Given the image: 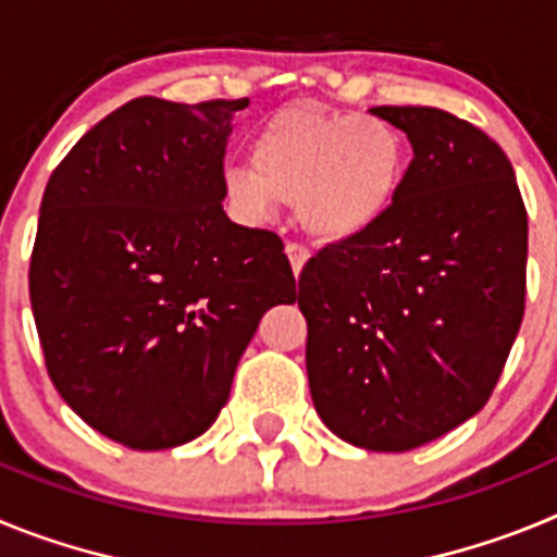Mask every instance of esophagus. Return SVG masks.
I'll use <instances>...</instances> for the list:
<instances>
[{"mask_svg": "<svg viewBox=\"0 0 557 557\" xmlns=\"http://www.w3.org/2000/svg\"><path fill=\"white\" fill-rule=\"evenodd\" d=\"M284 253H287L293 275L298 278V275H301V270L307 268V262H309V250L304 248V245H287V250H284Z\"/></svg>", "mask_w": 557, "mask_h": 557, "instance_id": "1", "label": "esophagus"}]
</instances>
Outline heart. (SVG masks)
<instances>
[{
    "instance_id": "heart-1",
    "label": "heart",
    "mask_w": 557,
    "mask_h": 557,
    "mask_svg": "<svg viewBox=\"0 0 557 557\" xmlns=\"http://www.w3.org/2000/svg\"><path fill=\"white\" fill-rule=\"evenodd\" d=\"M405 172V139L391 122L295 106L259 127L250 164L231 166L223 191L248 220H268L282 203H295L312 239L343 245L391 214Z\"/></svg>"
}]
</instances>
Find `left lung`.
<instances>
[{"label": "left lung", "instance_id": "left-lung-1", "mask_svg": "<svg viewBox=\"0 0 557 557\" xmlns=\"http://www.w3.org/2000/svg\"><path fill=\"white\" fill-rule=\"evenodd\" d=\"M412 164L371 234L329 245L298 278L309 391L346 444L407 451L485 407L519 334L528 211L513 166L441 108L379 106Z\"/></svg>", "mask_w": 557, "mask_h": 557}]
</instances>
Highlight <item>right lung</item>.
I'll use <instances>...</instances> for the list:
<instances>
[{
	"label": "right lung",
	"mask_w": 557,
	"mask_h": 557,
	"mask_svg": "<svg viewBox=\"0 0 557 557\" xmlns=\"http://www.w3.org/2000/svg\"><path fill=\"white\" fill-rule=\"evenodd\" d=\"M245 106L131 100L44 191L29 304L47 371L91 430L127 449L203 435L262 314L295 301L282 239L223 211L225 145Z\"/></svg>",
	"instance_id": "1"
}]
</instances>
